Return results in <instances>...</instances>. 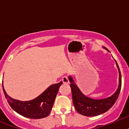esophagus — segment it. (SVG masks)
I'll return each instance as SVG.
<instances>
[{"instance_id":"34e87169","label":"esophagus","mask_w":129,"mask_h":129,"mask_svg":"<svg viewBox=\"0 0 129 129\" xmlns=\"http://www.w3.org/2000/svg\"><path fill=\"white\" fill-rule=\"evenodd\" d=\"M61 81H62L64 84H69V80H68L67 76H64V77H62Z\"/></svg>"}]
</instances>
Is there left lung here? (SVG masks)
Masks as SVG:
<instances>
[{"label": "left lung", "mask_w": 129, "mask_h": 129, "mask_svg": "<svg viewBox=\"0 0 129 129\" xmlns=\"http://www.w3.org/2000/svg\"><path fill=\"white\" fill-rule=\"evenodd\" d=\"M106 50L109 51L107 49ZM116 64L119 72V85L114 94L107 98L97 100L86 96L79 88L72 77L70 76H68L72 94L73 103L78 113L86 116H98L108 111L116 103L121 87V76L120 70L116 61Z\"/></svg>", "instance_id": "1"}]
</instances>
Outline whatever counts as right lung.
Instances as JSON below:
<instances>
[{"instance_id":"obj_1","label":"right lung","mask_w":129,"mask_h":129,"mask_svg":"<svg viewBox=\"0 0 129 129\" xmlns=\"http://www.w3.org/2000/svg\"><path fill=\"white\" fill-rule=\"evenodd\" d=\"M62 82L50 85L41 95L29 101H19L9 96L2 88L6 98L10 107L20 115L30 119H41L45 118L50 113L55 99L57 94L59 87Z\"/></svg>"}]
</instances>
